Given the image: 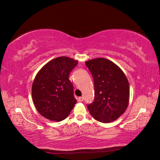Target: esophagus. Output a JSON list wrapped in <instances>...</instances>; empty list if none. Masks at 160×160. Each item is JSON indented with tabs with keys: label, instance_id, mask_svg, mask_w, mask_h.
Wrapping results in <instances>:
<instances>
[{
	"label": "esophagus",
	"instance_id": "obj_1",
	"mask_svg": "<svg viewBox=\"0 0 160 160\" xmlns=\"http://www.w3.org/2000/svg\"><path fill=\"white\" fill-rule=\"evenodd\" d=\"M83 100H84V97H79V98H78V101L80 102H82Z\"/></svg>",
	"mask_w": 160,
	"mask_h": 160
}]
</instances>
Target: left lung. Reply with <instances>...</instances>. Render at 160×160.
I'll use <instances>...</instances> for the list:
<instances>
[{"label":"left lung","instance_id":"left-lung-1","mask_svg":"<svg viewBox=\"0 0 160 160\" xmlns=\"http://www.w3.org/2000/svg\"><path fill=\"white\" fill-rule=\"evenodd\" d=\"M92 75L94 100L88 106L92 116L102 123L116 120L128 106L129 82L123 70L108 59L97 58L85 62Z\"/></svg>","mask_w":160,"mask_h":160}]
</instances>
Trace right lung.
Wrapping results in <instances>:
<instances>
[{"instance_id":"right-lung-1","label":"right lung","mask_w":160,"mask_h":160,"mask_svg":"<svg viewBox=\"0 0 160 160\" xmlns=\"http://www.w3.org/2000/svg\"><path fill=\"white\" fill-rule=\"evenodd\" d=\"M78 63L73 58L61 56L48 62L37 72L32 97L38 112L44 118L58 122L73 109L77 101L69 75Z\"/></svg>"}]
</instances>
